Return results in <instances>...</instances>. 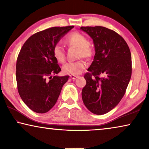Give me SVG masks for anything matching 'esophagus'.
Wrapping results in <instances>:
<instances>
[{"mask_svg":"<svg viewBox=\"0 0 149 149\" xmlns=\"http://www.w3.org/2000/svg\"><path fill=\"white\" fill-rule=\"evenodd\" d=\"M70 77H71V78H72V79H76L77 77V75H70Z\"/></svg>","mask_w":149,"mask_h":149,"instance_id":"obj_1","label":"esophagus"}]
</instances>
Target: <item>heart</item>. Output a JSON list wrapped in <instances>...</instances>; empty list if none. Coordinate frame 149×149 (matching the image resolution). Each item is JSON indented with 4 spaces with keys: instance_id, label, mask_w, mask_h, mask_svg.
Segmentation results:
<instances>
[{
    "instance_id": "heart-1",
    "label": "heart",
    "mask_w": 149,
    "mask_h": 149,
    "mask_svg": "<svg viewBox=\"0 0 149 149\" xmlns=\"http://www.w3.org/2000/svg\"><path fill=\"white\" fill-rule=\"evenodd\" d=\"M65 42L68 45L78 48L79 57L90 58L92 57L93 49L89 43L87 37L82 33L78 32L72 33L66 37ZM53 54L55 59L59 63H63L65 61V52L59 44H56L53 47ZM86 65L87 64L84 61L69 62L63 66V72L66 74L78 75L83 72Z\"/></svg>"
}]
</instances>
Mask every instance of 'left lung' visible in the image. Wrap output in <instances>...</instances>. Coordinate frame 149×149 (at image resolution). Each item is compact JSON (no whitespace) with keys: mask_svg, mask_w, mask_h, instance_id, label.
Here are the masks:
<instances>
[{"mask_svg":"<svg viewBox=\"0 0 149 149\" xmlns=\"http://www.w3.org/2000/svg\"><path fill=\"white\" fill-rule=\"evenodd\" d=\"M93 39L94 61L84 75L86 85L81 92L84 105L95 114L110 112L124 96L132 74L130 49L123 37L101 26H81ZM103 74L104 78H99Z\"/></svg>","mask_w":149,"mask_h":149,"instance_id":"1","label":"left lung"}]
</instances>
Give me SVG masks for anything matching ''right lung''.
I'll list each match as a JSON object with an SVG mask.
<instances>
[{"instance_id": "1", "label": "right lung", "mask_w": 149, "mask_h": 149, "mask_svg": "<svg viewBox=\"0 0 149 149\" xmlns=\"http://www.w3.org/2000/svg\"><path fill=\"white\" fill-rule=\"evenodd\" d=\"M74 27H52L36 33L20 51L16 65L18 92L24 103L35 112L43 114L52 109L68 80L69 75H55L61 70L53 49Z\"/></svg>"}]
</instances>
